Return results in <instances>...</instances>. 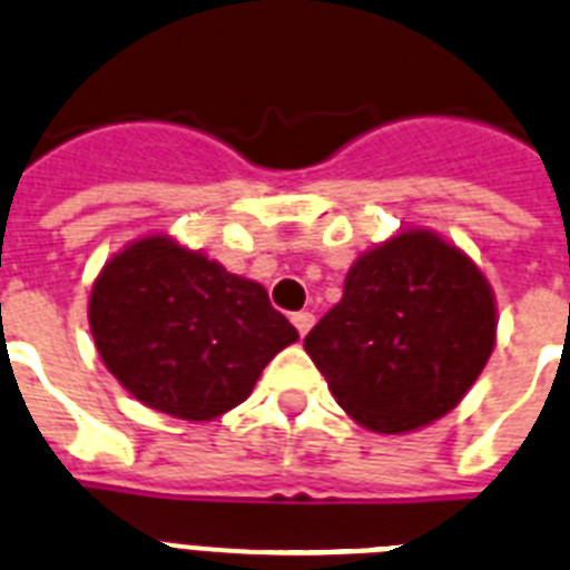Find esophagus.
<instances>
[{
    "instance_id": "esophagus-1",
    "label": "esophagus",
    "mask_w": 570,
    "mask_h": 570,
    "mask_svg": "<svg viewBox=\"0 0 570 570\" xmlns=\"http://www.w3.org/2000/svg\"><path fill=\"white\" fill-rule=\"evenodd\" d=\"M292 324H295L298 335H301V338H304V335L309 333V330H313L315 315L313 313H295V315H292Z\"/></svg>"
}]
</instances>
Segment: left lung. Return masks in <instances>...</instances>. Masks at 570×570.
Masks as SVG:
<instances>
[{"label": "left lung", "mask_w": 570, "mask_h": 570, "mask_svg": "<svg viewBox=\"0 0 570 570\" xmlns=\"http://www.w3.org/2000/svg\"><path fill=\"white\" fill-rule=\"evenodd\" d=\"M493 344L491 284L428 229L364 252L346 272L344 298L304 338L335 402L375 433H407L450 413Z\"/></svg>", "instance_id": "8db88e82"}]
</instances>
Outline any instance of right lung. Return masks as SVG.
Segmentation results:
<instances>
[{
  "mask_svg": "<svg viewBox=\"0 0 570 570\" xmlns=\"http://www.w3.org/2000/svg\"><path fill=\"white\" fill-rule=\"evenodd\" d=\"M88 324L114 379L186 422L246 402L266 364L298 338L264 286L166 235L140 237L102 266Z\"/></svg>",
  "mask_w": 570,
  "mask_h": 570,
  "instance_id": "right-lung-1",
  "label": "right lung"
}]
</instances>
